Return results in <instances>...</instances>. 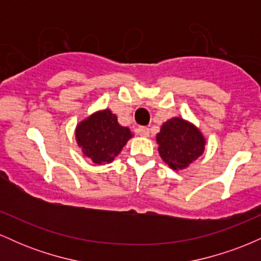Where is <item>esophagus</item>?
<instances>
[{
  "mask_svg": "<svg viewBox=\"0 0 261 261\" xmlns=\"http://www.w3.org/2000/svg\"><path fill=\"white\" fill-rule=\"evenodd\" d=\"M136 131H137V134L140 135V136H143V137H148L149 136V128L146 127V126H140Z\"/></svg>",
  "mask_w": 261,
  "mask_h": 261,
  "instance_id": "obj_1",
  "label": "esophagus"
}]
</instances>
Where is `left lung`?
<instances>
[{
    "label": "left lung",
    "instance_id": "8db88e82",
    "mask_svg": "<svg viewBox=\"0 0 261 261\" xmlns=\"http://www.w3.org/2000/svg\"><path fill=\"white\" fill-rule=\"evenodd\" d=\"M161 158L172 169H185L205 149L206 140L195 125L181 118H172L162 125L155 137Z\"/></svg>",
    "mask_w": 261,
    "mask_h": 261
}]
</instances>
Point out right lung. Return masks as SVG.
<instances>
[{"label": "right lung", "mask_w": 261, "mask_h": 261, "mask_svg": "<svg viewBox=\"0 0 261 261\" xmlns=\"http://www.w3.org/2000/svg\"><path fill=\"white\" fill-rule=\"evenodd\" d=\"M131 137L130 128L119 125L116 115L109 109L93 113L76 127L77 145L83 155L95 164L114 161Z\"/></svg>", "instance_id": "right-lung-1"}]
</instances>
